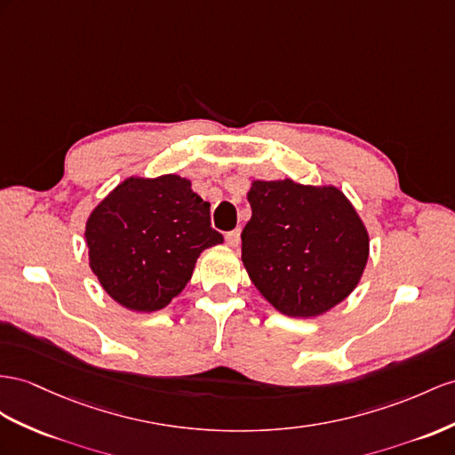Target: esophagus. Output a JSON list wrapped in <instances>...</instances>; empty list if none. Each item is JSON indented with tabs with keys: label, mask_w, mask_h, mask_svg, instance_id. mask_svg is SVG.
<instances>
[{
	"label": "esophagus",
	"mask_w": 455,
	"mask_h": 455,
	"mask_svg": "<svg viewBox=\"0 0 455 455\" xmlns=\"http://www.w3.org/2000/svg\"><path fill=\"white\" fill-rule=\"evenodd\" d=\"M225 240H227V246H230V248H236L238 243H240V230L236 228V230L228 232V235L225 236Z\"/></svg>",
	"instance_id": "1"
}]
</instances>
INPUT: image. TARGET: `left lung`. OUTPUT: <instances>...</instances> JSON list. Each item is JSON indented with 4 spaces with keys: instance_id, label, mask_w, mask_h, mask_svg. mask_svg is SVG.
Instances as JSON below:
<instances>
[{
    "instance_id": "8db88e82",
    "label": "left lung",
    "mask_w": 455,
    "mask_h": 455,
    "mask_svg": "<svg viewBox=\"0 0 455 455\" xmlns=\"http://www.w3.org/2000/svg\"><path fill=\"white\" fill-rule=\"evenodd\" d=\"M242 263L283 315L319 317L354 292L369 259V232L332 184L251 180Z\"/></svg>"
}]
</instances>
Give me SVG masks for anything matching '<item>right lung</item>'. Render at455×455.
I'll return each mask as SVG.
<instances>
[{"instance_id": "right-lung-1", "label": "right lung", "mask_w": 455, "mask_h": 455, "mask_svg": "<svg viewBox=\"0 0 455 455\" xmlns=\"http://www.w3.org/2000/svg\"><path fill=\"white\" fill-rule=\"evenodd\" d=\"M84 238L101 288L134 313L167 307L188 284L200 253L223 243L209 204L172 172L116 184L92 209Z\"/></svg>"}]
</instances>
